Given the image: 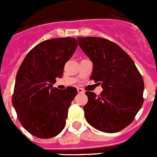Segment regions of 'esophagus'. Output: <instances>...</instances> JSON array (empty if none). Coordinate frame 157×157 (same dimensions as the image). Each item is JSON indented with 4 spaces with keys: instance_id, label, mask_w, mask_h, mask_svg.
<instances>
[{
    "instance_id": "34e87169",
    "label": "esophagus",
    "mask_w": 157,
    "mask_h": 157,
    "mask_svg": "<svg viewBox=\"0 0 157 157\" xmlns=\"http://www.w3.org/2000/svg\"><path fill=\"white\" fill-rule=\"evenodd\" d=\"M77 92H78L79 93H85V91L83 90L81 88H77Z\"/></svg>"
}]
</instances>
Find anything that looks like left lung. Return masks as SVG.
Here are the masks:
<instances>
[{"instance_id": "obj_1", "label": "left lung", "mask_w": 157, "mask_h": 157, "mask_svg": "<svg viewBox=\"0 0 157 157\" xmlns=\"http://www.w3.org/2000/svg\"><path fill=\"white\" fill-rule=\"evenodd\" d=\"M77 40L93 62L91 79L103 89L99 96L85 93L87 122L99 131L117 132L129 125L143 105V78L133 60L115 43L96 36Z\"/></svg>"}]
</instances>
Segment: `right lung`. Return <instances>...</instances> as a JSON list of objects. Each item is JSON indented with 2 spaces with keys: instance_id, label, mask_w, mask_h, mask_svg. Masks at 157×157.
<instances>
[{
  "instance_id": "right-lung-1",
  "label": "right lung",
  "mask_w": 157,
  "mask_h": 157,
  "mask_svg": "<svg viewBox=\"0 0 157 157\" xmlns=\"http://www.w3.org/2000/svg\"><path fill=\"white\" fill-rule=\"evenodd\" d=\"M78 45L72 37L40 42L26 55L17 73L13 105L26 131L38 138L55 136L65 126L68 108L77 94L74 87L52 88Z\"/></svg>"
}]
</instances>
